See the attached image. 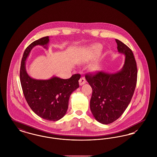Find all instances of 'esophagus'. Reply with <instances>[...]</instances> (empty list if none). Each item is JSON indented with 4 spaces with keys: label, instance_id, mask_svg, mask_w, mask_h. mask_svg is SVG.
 I'll use <instances>...</instances> for the list:
<instances>
[{
    "label": "esophagus",
    "instance_id": "obj_1",
    "mask_svg": "<svg viewBox=\"0 0 157 157\" xmlns=\"http://www.w3.org/2000/svg\"><path fill=\"white\" fill-rule=\"evenodd\" d=\"M79 85H80L81 86L82 85H83V84H85V83H86V79H85V77H83V76L81 77V78H80L79 81Z\"/></svg>",
    "mask_w": 157,
    "mask_h": 157
}]
</instances>
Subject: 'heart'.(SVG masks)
I'll list each match as a JSON object with an SVG mask.
<instances>
[{
	"mask_svg": "<svg viewBox=\"0 0 157 157\" xmlns=\"http://www.w3.org/2000/svg\"><path fill=\"white\" fill-rule=\"evenodd\" d=\"M103 47L101 44H96L91 46L90 49V55L91 57H94L101 52Z\"/></svg>",
	"mask_w": 157,
	"mask_h": 157,
	"instance_id": "obj_1",
	"label": "heart"
}]
</instances>
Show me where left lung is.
Here are the masks:
<instances>
[{"mask_svg": "<svg viewBox=\"0 0 157 157\" xmlns=\"http://www.w3.org/2000/svg\"><path fill=\"white\" fill-rule=\"evenodd\" d=\"M118 52L125 56L120 71L87 74L85 78L92 88L90 109L94 118L102 124L118 119L127 109L134 95L137 81V67L132 51L118 39Z\"/></svg>", "mask_w": 157, "mask_h": 157, "instance_id": "obj_1", "label": "left lung"}]
</instances>
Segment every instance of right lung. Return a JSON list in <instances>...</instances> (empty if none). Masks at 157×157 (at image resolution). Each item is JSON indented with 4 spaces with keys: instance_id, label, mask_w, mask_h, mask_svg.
Instances as JSON below:
<instances>
[{
    "instance_id": "obj_1",
    "label": "right lung",
    "mask_w": 157,
    "mask_h": 157,
    "mask_svg": "<svg viewBox=\"0 0 157 157\" xmlns=\"http://www.w3.org/2000/svg\"><path fill=\"white\" fill-rule=\"evenodd\" d=\"M49 42V37L45 36L34 41L26 48L21 61L20 80L24 96L31 109L44 120L56 121L67 113L69 97L79 88L81 75L75 74L67 79L53 76L46 80L36 79L29 76L25 63L31 50L36 45L47 49Z\"/></svg>"
}]
</instances>
